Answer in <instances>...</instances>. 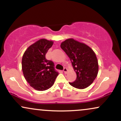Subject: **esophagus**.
Listing matches in <instances>:
<instances>
[{
	"mask_svg": "<svg viewBox=\"0 0 121 121\" xmlns=\"http://www.w3.org/2000/svg\"><path fill=\"white\" fill-rule=\"evenodd\" d=\"M67 68H64L63 69V72H64V73H66V72H67Z\"/></svg>",
	"mask_w": 121,
	"mask_h": 121,
	"instance_id": "1",
	"label": "esophagus"
}]
</instances>
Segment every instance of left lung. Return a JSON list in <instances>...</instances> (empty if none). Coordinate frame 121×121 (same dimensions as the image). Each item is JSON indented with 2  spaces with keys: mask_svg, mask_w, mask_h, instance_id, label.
I'll use <instances>...</instances> for the list:
<instances>
[{
  "mask_svg": "<svg viewBox=\"0 0 121 121\" xmlns=\"http://www.w3.org/2000/svg\"><path fill=\"white\" fill-rule=\"evenodd\" d=\"M61 48L71 61L77 78L69 82L77 89H85L92 84L96 78L98 64L94 51L84 43L69 39L61 44Z\"/></svg>",
  "mask_w": 121,
  "mask_h": 121,
  "instance_id": "left-lung-1",
  "label": "left lung"
}]
</instances>
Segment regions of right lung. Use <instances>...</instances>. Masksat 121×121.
<instances>
[{"instance_id": "add662e5", "label": "right lung", "mask_w": 121, "mask_h": 121, "mask_svg": "<svg viewBox=\"0 0 121 121\" xmlns=\"http://www.w3.org/2000/svg\"><path fill=\"white\" fill-rule=\"evenodd\" d=\"M52 45V41L40 39L27 48L22 58V70L25 78L37 91L50 88L59 74L54 67V62L45 58Z\"/></svg>"}]
</instances>
